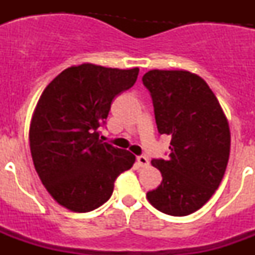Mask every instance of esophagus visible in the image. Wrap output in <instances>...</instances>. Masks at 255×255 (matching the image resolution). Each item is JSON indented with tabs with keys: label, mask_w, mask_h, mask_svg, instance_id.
<instances>
[{
	"label": "esophagus",
	"mask_w": 255,
	"mask_h": 255,
	"mask_svg": "<svg viewBox=\"0 0 255 255\" xmlns=\"http://www.w3.org/2000/svg\"><path fill=\"white\" fill-rule=\"evenodd\" d=\"M136 162H138V164L140 167H145V166L149 164V161H148V158L145 155H138V157H136Z\"/></svg>",
	"instance_id": "obj_1"
}]
</instances>
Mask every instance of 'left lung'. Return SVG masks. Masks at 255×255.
Here are the masks:
<instances>
[{
  "mask_svg": "<svg viewBox=\"0 0 255 255\" xmlns=\"http://www.w3.org/2000/svg\"><path fill=\"white\" fill-rule=\"evenodd\" d=\"M159 134L171 136L167 159H152L161 185L149 203L170 216H188L211 199L226 171L230 128L220 102L200 76L185 70H150L143 76Z\"/></svg>",
  "mask_w": 255,
  "mask_h": 255,
  "instance_id": "8db88e82",
  "label": "left lung"
}]
</instances>
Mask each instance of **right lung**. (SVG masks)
<instances>
[{
	"mask_svg": "<svg viewBox=\"0 0 255 255\" xmlns=\"http://www.w3.org/2000/svg\"><path fill=\"white\" fill-rule=\"evenodd\" d=\"M139 69L82 64L58 74L43 91L29 129L33 163L52 198L73 212L106 203L135 155L100 140L115 97L136 82Z\"/></svg>",
	"mask_w": 255,
	"mask_h": 255,
	"instance_id": "right-lung-1",
	"label": "right lung"
}]
</instances>
